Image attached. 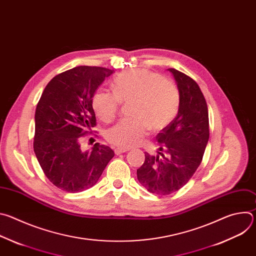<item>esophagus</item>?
Returning a JSON list of instances; mask_svg holds the SVG:
<instances>
[{
  "label": "esophagus",
  "instance_id": "obj_1",
  "mask_svg": "<svg viewBox=\"0 0 256 256\" xmlns=\"http://www.w3.org/2000/svg\"><path fill=\"white\" fill-rule=\"evenodd\" d=\"M128 150H124V149H120V148H116V150H114V153H116V155H120V154H122V153H126Z\"/></svg>",
  "mask_w": 256,
  "mask_h": 256
}]
</instances>
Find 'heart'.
<instances>
[{
    "instance_id": "obj_1",
    "label": "heart",
    "mask_w": 256,
    "mask_h": 256,
    "mask_svg": "<svg viewBox=\"0 0 256 256\" xmlns=\"http://www.w3.org/2000/svg\"><path fill=\"white\" fill-rule=\"evenodd\" d=\"M114 92L99 90L92 105L103 122H112L122 103L130 104L132 118L122 120L106 132V140L120 149L140 144L149 130L159 132L176 116L180 94L176 84L147 70H134L114 78Z\"/></svg>"
}]
</instances>
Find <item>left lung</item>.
Here are the masks:
<instances>
[{
    "label": "left lung",
    "mask_w": 256,
    "mask_h": 256,
    "mask_svg": "<svg viewBox=\"0 0 256 256\" xmlns=\"http://www.w3.org/2000/svg\"><path fill=\"white\" fill-rule=\"evenodd\" d=\"M177 83L180 102L176 118L157 134V156L144 154L136 170L140 184L151 194H171L184 186L202 163L210 136L208 105L196 82L168 68Z\"/></svg>",
    "instance_id": "obj_1"
}]
</instances>
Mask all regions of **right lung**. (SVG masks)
Segmentation results:
<instances>
[{
	"mask_svg": "<svg viewBox=\"0 0 256 256\" xmlns=\"http://www.w3.org/2000/svg\"><path fill=\"white\" fill-rule=\"evenodd\" d=\"M112 70L80 66L54 77L35 112L33 149L46 176L58 188L79 192L98 181L114 152L96 142L81 150V140L96 126L92 97Z\"/></svg>",
	"mask_w": 256,
	"mask_h": 256,
	"instance_id": "obj_1",
	"label": "right lung"
}]
</instances>
